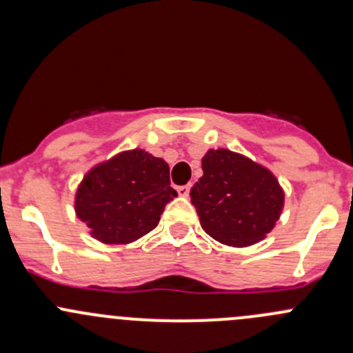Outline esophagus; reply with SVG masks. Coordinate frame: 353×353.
I'll return each instance as SVG.
<instances>
[{"label": "esophagus", "instance_id": "34e87169", "mask_svg": "<svg viewBox=\"0 0 353 353\" xmlns=\"http://www.w3.org/2000/svg\"><path fill=\"white\" fill-rule=\"evenodd\" d=\"M190 190H191L190 184H186V186H179L177 188V194H179V196H188V194H190Z\"/></svg>", "mask_w": 353, "mask_h": 353}]
</instances>
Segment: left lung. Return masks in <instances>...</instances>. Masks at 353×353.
Listing matches in <instances>:
<instances>
[{"mask_svg": "<svg viewBox=\"0 0 353 353\" xmlns=\"http://www.w3.org/2000/svg\"><path fill=\"white\" fill-rule=\"evenodd\" d=\"M201 167L203 176L190 196L203 230L234 248L265 239L283 208V191L275 176L225 148L208 150Z\"/></svg>", "mask_w": 353, "mask_h": 353, "instance_id": "obj_1", "label": "left lung"}]
</instances>
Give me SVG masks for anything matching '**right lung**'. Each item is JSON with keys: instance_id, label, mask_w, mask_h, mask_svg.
Returning <instances> with one entry per match:
<instances>
[{"instance_id": "add662e5", "label": "right lung", "mask_w": 353, "mask_h": 353, "mask_svg": "<svg viewBox=\"0 0 353 353\" xmlns=\"http://www.w3.org/2000/svg\"><path fill=\"white\" fill-rule=\"evenodd\" d=\"M176 196L169 165L145 150H130L99 163L83 177L74 210L97 241L128 244L154 230Z\"/></svg>"}]
</instances>
